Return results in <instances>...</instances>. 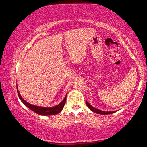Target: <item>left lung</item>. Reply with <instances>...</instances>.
<instances>
[{
  "label": "left lung",
  "instance_id": "left-lung-1",
  "mask_svg": "<svg viewBox=\"0 0 147 147\" xmlns=\"http://www.w3.org/2000/svg\"><path fill=\"white\" fill-rule=\"evenodd\" d=\"M87 106L89 107V108L91 109V111H93V112L94 113H98V114H102V115H108V114H111V113H113L114 112H115V111H102V110H99V109H97L96 108H94V107L92 106L91 105H90L88 102V101H86Z\"/></svg>",
  "mask_w": 147,
  "mask_h": 147
}]
</instances>
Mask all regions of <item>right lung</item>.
I'll list each match as a JSON object with an SVG mask.
<instances>
[{"label": "right lung", "mask_w": 147, "mask_h": 147, "mask_svg": "<svg viewBox=\"0 0 147 147\" xmlns=\"http://www.w3.org/2000/svg\"><path fill=\"white\" fill-rule=\"evenodd\" d=\"M17 93H18V96L19 98L21 99V100L23 102V103L24 105L26 106L28 108H29L32 111H34V112L39 114V115H55V114L59 113L62 110V109L63 108L66 102V97L65 96L63 100L61 102L58 104V106L52 107V108H43V107H39L36 106L32 105V104H29L24 100V99L21 97V96L20 95L19 91L17 90Z\"/></svg>", "instance_id": "right-lung-1"}]
</instances>
